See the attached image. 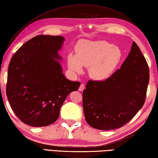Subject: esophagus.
Here are the masks:
<instances>
[{
	"label": "esophagus",
	"mask_w": 158,
	"mask_h": 158,
	"mask_svg": "<svg viewBox=\"0 0 158 158\" xmlns=\"http://www.w3.org/2000/svg\"><path fill=\"white\" fill-rule=\"evenodd\" d=\"M84 87H85V85L84 84H81L80 85V86L79 88V91H83L84 90Z\"/></svg>",
	"instance_id": "esophagus-1"
}]
</instances>
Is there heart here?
<instances>
[{"label": "heart", "mask_w": 158, "mask_h": 158, "mask_svg": "<svg viewBox=\"0 0 158 158\" xmlns=\"http://www.w3.org/2000/svg\"><path fill=\"white\" fill-rule=\"evenodd\" d=\"M122 52L118 48L105 41H84L77 47L76 56L70 54L68 64L74 73L82 71V66L89 68V74L94 79L107 78L118 65Z\"/></svg>", "instance_id": "obj_1"}]
</instances>
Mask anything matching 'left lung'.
Wrapping results in <instances>:
<instances>
[{"instance_id": "8db88e82", "label": "left lung", "mask_w": 158, "mask_h": 158, "mask_svg": "<svg viewBox=\"0 0 158 158\" xmlns=\"http://www.w3.org/2000/svg\"><path fill=\"white\" fill-rule=\"evenodd\" d=\"M148 82V64L133 41L121 68L105 81H88L82 95L85 121L99 130L122 127L142 108Z\"/></svg>"}]
</instances>
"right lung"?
Wrapping results in <instances>:
<instances>
[{
	"label": "right lung",
	"instance_id": "obj_1",
	"mask_svg": "<svg viewBox=\"0 0 158 158\" xmlns=\"http://www.w3.org/2000/svg\"><path fill=\"white\" fill-rule=\"evenodd\" d=\"M61 36L38 35L25 42L11 57L6 94L14 113L22 122L46 127L59 118L68 94L81 83L70 81L62 73L58 51Z\"/></svg>",
	"mask_w": 158,
	"mask_h": 158
}]
</instances>
